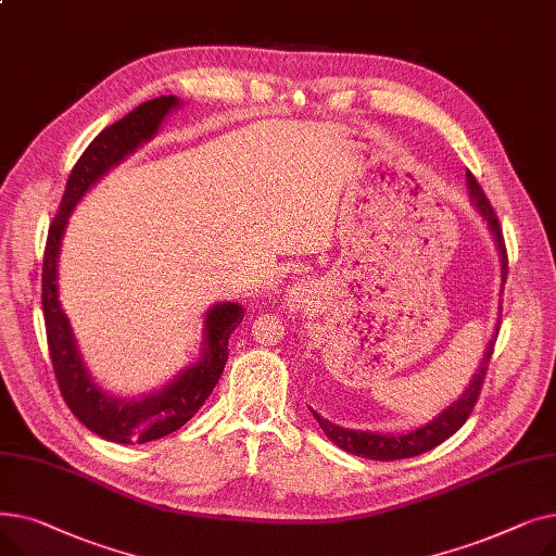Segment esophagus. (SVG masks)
<instances>
[{
  "label": "esophagus",
  "instance_id": "34e87169",
  "mask_svg": "<svg viewBox=\"0 0 556 556\" xmlns=\"http://www.w3.org/2000/svg\"><path fill=\"white\" fill-rule=\"evenodd\" d=\"M290 302H293V306H300L302 302H306V293H304V288L302 286H295L293 290H290Z\"/></svg>",
  "mask_w": 556,
  "mask_h": 556
}]
</instances>
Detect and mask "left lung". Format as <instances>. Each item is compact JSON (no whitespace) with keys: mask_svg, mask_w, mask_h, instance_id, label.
<instances>
[{"mask_svg":"<svg viewBox=\"0 0 556 556\" xmlns=\"http://www.w3.org/2000/svg\"><path fill=\"white\" fill-rule=\"evenodd\" d=\"M466 182H469L473 204L478 207V212L484 216V220L489 223V229L495 237V243H498L501 261H503V283H505V279H507V248H505V239H503V227L498 223V216H495V212L491 207L489 198L484 195L480 182L476 180V175L471 170H466ZM491 354H493V342H489L486 356L482 358V365H480L478 374L473 376L471 386L466 388V392L451 407H446V410L440 417L432 419L430 424H426L417 430L405 432V434H381V432L346 430V428H340V426L323 419L315 410H313V417L317 419L319 428L327 432V437L336 446H340L342 451L352 453V455L376 459V462H392V459H405V457L421 455L426 451H432L434 446H440L442 442H446L448 437L453 432H457L464 426V421L469 419V415L473 413V407L480 399Z\"/></svg>","mask_w":556,"mask_h":556,"instance_id":"obj_1","label":"left lung"}]
</instances>
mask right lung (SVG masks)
<instances>
[{
	"label": "right lung",
	"mask_w": 556,
	"mask_h": 556,
	"mask_svg": "<svg viewBox=\"0 0 556 556\" xmlns=\"http://www.w3.org/2000/svg\"><path fill=\"white\" fill-rule=\"evenodd\" d=\"M178 103L180 101L175 97H157L153 101H146L126 114L124 119L108 126L87 146L70 173L61 207H58L49 225L45 245L42 313L58 388H61V394L74 417L85 428H90L103 440L116 444H146L182 428L216 388L227 363L229 336L243 319V308L239 304H216L207 313V319H204L207 340H204L202 358L185 369L162 392L143 396L141 401H126L114 399L94 386L90 374L85 371L72 327L61 308V302H58V252H61L63 231L74 204L112 164L122 162L141 141L151 139L157 132L166 112Z\"/></svg>",
	"instance_id": "add662e5"
}]
</instances>
